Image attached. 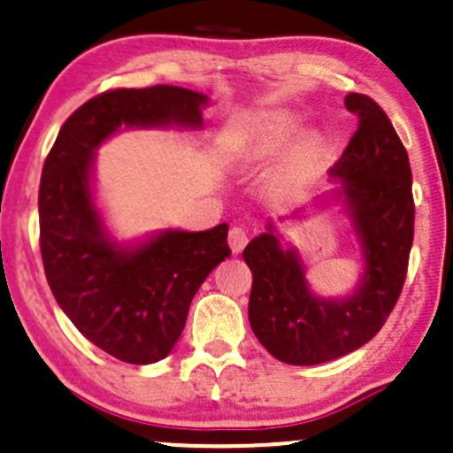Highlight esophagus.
I'll return each instance as SVG.
<instances>
[{
    "label": "esophagus",
    "mask_w": 453,
    "mask_h": 453,
    "mask_svg": "<svg viewBox=\"0 0 453 453\" xmlns=\"http://www.w3.org/2000/svg\"><path fill=\"white\" fill-rule=\"evenodd\" d=\"M227 241H230V247H232L234 253H241L242 249L247 247L249 234H247V230H242V227H232Z\"/></svg>",
    "instance_id": "1"
}]
</instances>
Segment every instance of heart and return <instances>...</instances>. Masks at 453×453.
Here are the masks:
<instances>
[{
    "label": "heart",
    "mask_w": 453,
    "mask_h": 453,
    "mask_svg": "<svg viewBox=\"0 0 453 453\" xmlns=\"http://www.w3.org/2000/svg\"><path fill=\"white\" fill-rule=\"evenodd\" d=\"M294 127L288 126V123H274V126L268 127L266 138H264V150L273 153V150H279L280 147L289 142L292 138ZM311 174V157H309V150L306 149H298L294 150L292 157L288 159L285 164V176L289 180H303L306 176Z\"/></svg>",
    "instance_id": "b5f03b06"
}]
</instances>
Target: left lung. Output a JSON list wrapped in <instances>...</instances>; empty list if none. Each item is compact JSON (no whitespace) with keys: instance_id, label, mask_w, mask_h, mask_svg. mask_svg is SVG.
I'll return each instance as SVG.
<instances>
[{"instance_id":"1","label":"left lung","mask_w":453,"mask_h":453,"mask_svg":"<svg viewBox=\"0 0 453 453\" xmlns=\"http://www.w3.org/2000/svg\"><path fill=\"white\" fill-rule=\"evenodd\" d=\"M347 111L357 129L330 168L360 241L364 274L342 300L311 294L294 249H283L274 226L242 251L251 268L249 321L270 356L294 366L324 364L360 349L381 330L396 306L413 244L415 204L407 149L372 97L349 93Z\"/></svg>"}]
</instances>
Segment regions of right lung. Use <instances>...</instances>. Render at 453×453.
Returning a JSON list of instances; mask_svg holds the SVG:
<instances>
[{
	"mask_svg": "<svg viewBox=\"0 0 453 453\" xmlns=\"http://www.w3.org/2000/svg\"><path fill=\"white\" fill-rule=\"evenodd\" d=\"M206 96L183 87L111 89L65 119L40 180V251L57 304L85 339L117 360H164L189 304L230 257L227 223L165 230L136 249L108 238L91 196L93 153L119 127H200Z\"/></svg>",
	"mask_w": 453,
	"mask_h": 453,
	"instance_id": "obj_1",
	"label": "right lung"
}]
</instances>
